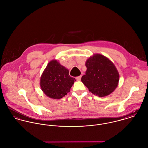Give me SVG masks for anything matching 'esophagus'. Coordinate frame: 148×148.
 <instances>
[{
  "label": "esophagus",
  "mask_w": 148,
  "mask_h": 148,
  "mask_svg": "<svg viewBox=\"0 0 148 148\" xmlns=\"http://www.w3.org/2000/svg\"><path fill=\"white\" fill-rule=\"evenodd\" d=\"M81 77H82V76H81V75H80V76H78V77H76V79H77V81H81Z\"/></svg>",
  "instance_id": "34e87169"
}]
</instances>
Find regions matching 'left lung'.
Masks as SVG:
<instances>
[{"instance_id":"left-lung-1","label":"left lung","mask_w":148,"mask_h":148,"mask_svg":"<svg viewBox=\"0 0 148 148\" xmlns=\"http://www.w3.org/2000/svg\"><path fill=\"white\" fill-rule=\"evenodd\" d=\"M87 70L81 81L89 91L99 97L112 92L118 85L119 74L114 64L107 57L95 54L86 63Z\"/></svg>"}]
</instances>
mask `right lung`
<instances>
[{"instance_id":"right-lung-1","label":"right lung","mask_w":148,"mask_h":148,"mask_svg":"<svg viewBox=\"0 0 148 148\" xmlns=\"http://www.w3.org/2000/svg\"><path fill=\"white\" fill-rule=\"evenodd\" d=\"M69 73V70L56 60L50 61L40 79L43 92L50 98L58 99L65 97L75 81Z\"/></svg>"}]
</instances>
